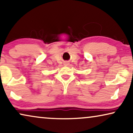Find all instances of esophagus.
<instances>
[{
    "instance_id": "obj_1",
    "label": "esophagus",
    "mask_w": 133,
    "mask_h": 133,
    "mask_svg": "<svg viewBox=\"0 0 133 133\" xmlns=\"http://www.w3.org/2000/svg\"><path fill=\"white\" fill-rule=\"evenodd\" d=\"M66 65H68V63H66Z\"/></svg>"
}]
</instances>
